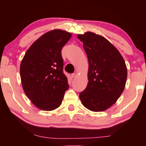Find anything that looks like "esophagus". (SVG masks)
<instances>
[{
  "mask_svg": "<svg viewBox=\"0 0 146 146\" xmlns=\"http://www.w3.org/2000/svg\"><path fill=\"white\" fill-rule=\"evenodd\" d=\"M71 76H72V78H75V77H76V76H77V73H73L71 75Z\"/></svg>",
  "mask_w": 146,
  "mask_h": 146,
  "instance_id": "34e87169",
  "label": "esophagus"
}]
</instances>
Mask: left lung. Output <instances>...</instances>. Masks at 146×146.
<instances>
[{"mask_svg": "<svg viewBox=\"0 0 146 146\" xmlns=\"http://www.w3.org/2000/svg\"><path fill=\"white\" fill-rule=\"evenodd\" d=\"M77 38L82 42L88 60V82L80 93V99L90 110L105 111L116 102L124 90L127 76L124 59L102 36L86 32Z\"/></svg>", "mask_w": 146, "mask_h": 146, "instance_id": "obj_1", "label": "left lung"}]
</instances>
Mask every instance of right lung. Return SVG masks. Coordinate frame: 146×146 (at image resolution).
Here are the masks:
<instances>
[{
	"mask_svg": "<svg viewBox=\"0 0 146 146\" xmlns=\"http://www.w3.org/2000/svg\"><path fill=\"white\" fill-rule=\"evenodd\" d=\"M72 34L60 29L47 32L26 52L20 66L21 83L28 98L37 108L52 111L61 105L68 89L61 50Z\"/></svg>",
	"mask_w": 146,
	"mask_h": 146,
	"instance_id": "right-lung-1",
	"label": "right lung"
}]
</instances>
